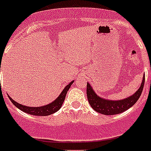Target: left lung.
Segmentation results:
<instances>
[{
  "instance_id": "left-lung-1",
  "label": "left lung",
  "mask_w": 151,
  "mask_h": 151,
  "mask_svg": "<svg viewBox=\"0 0 151 151\" xmlns=\"http://www.w3.org/2000/svg\"><path fill=\"white\" fill-rule=\"evenodd\" d=\"M145 77L142 78V82L140 88L136 91V93L132 96L121 101H108L105 99H102L96 95L93 88H91L89 84H87V98L91 107L99 113L103 115H116L119 114L123 111H126L136 103V101L142 94L143 86H144Z\"/></svg>"
}]
</instances>
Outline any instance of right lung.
<instances>
[{
    "label": "right lung",
    "instance_id": "add662e5",
    "mask_svg": "<svg viewBox=\"0 0 151 151\" xmlns=\"http://www.w3.org/2000/svg\"><path fill=\"white\" fill-rule=\"evenodd\" d=\"M73 81H71L70 83L67 85L65 86V88L63 89V91L62 92V93L59 95V96L58 97L56 100H55L54 102L49 104L47 105H45V106L42 107H27L24 106V105H22V104H19L17 102L14 101L9 96V98L10 99V101H12V103L14 104L15 106L17 107L18 109H20L21 111H24L26 113H28L30 115H34V116H49V115H51V114L55 113L57 111L59 110L62 105H63V101L65 98V95L67 93V91L70 89L71 85L73 84Z\"/></svg>",
    "mask_w": 151,
    "mask_h": 151
}]
</instances>
